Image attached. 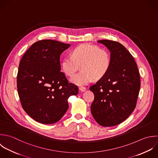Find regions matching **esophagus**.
Masks as SVG:
<instances>
[{
    "label": "esophagus",
    "instance_id": "esophagus-1",
    "mask_svg": "<svg viewBox=\"0 0 158 158\" xmlns=\"http://www.w3.org/2000/svg\"><path fill=\"white\" fill-rule=\"evenodd\" d=\"M79 89V90L81 92H84L86 90V88L84 87H80Z\"/></svg>",
    "mask_w": 158,
    "mask_h": 158
}]
</instances>
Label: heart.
I'll return each instance as SVG.
<instances>
[{"mask_svg": "<svg viewBox=\"0 0 158 158\" xmlns=\"http://www.w3.org/2000/svg\"><path fill=\"white\" fill-rule=\"evenodd\" d=\"M111 63L109 53L95 45L83 44L75 47L71 55L63 58L61 66L64 73L73 76L80 68L82 70L71 79L78 85H84L92 82L94 78L102 77L108 71Z\"/></svg>", "mask_w": 158, "mask_h": 158, "instance_id": "b5f03b06", "label": "heart"}]
</instances>
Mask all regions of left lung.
Listing matches in <instances>:
<instances>
[{
  "mask_svg": "<svg viewBox=\"0 0 158 158\" xmlns=\"http://www.w3.org/2000/svg\"><path fill=\"white\" fill-rule=\"evenodd\" d=\"M111 52L106 73L90 87L94 94L90 110L95 121L104 127L118 125L135 110L140 89L136 62L121 44L110 40H98Z\"/></svg>",
  "mask_w": 158,
  "mask_h": 158,
  "instance_id": "obj_1",
  "label": "left lung"
}]
</instances>
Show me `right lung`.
<instances>
[{
  "label": "right lung",
  "instance_id": "1",
  "mask_svg": "<svg viewBox=\"0 0 158 158\" xmlns=\"http://www.w3.org/2000/svg\"><path fill=\"white\" fill-rule=\"evenodd\" d=\"M69 46L51 39L39 40L21 59L17 89L21 106L41 124L58 122L68 109V98L78 94V87L60 71V55Z\"/></svg>",
  "mask_w": 158,
  "mask_h": 158
}]
</instances>
